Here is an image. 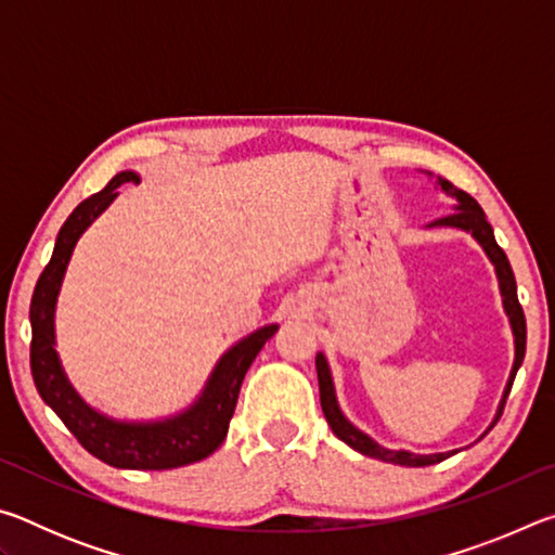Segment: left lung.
<instances>
[{
	"label": "left lung",
	"mask_w": 555,
	"mask_h": 555,
	"mask_svg": "<svg viewBox=\"0 0 555 555\" xmlns=\"http://www.w3.org/2000/svg\"><path fill=\"white\" fill-rule=\"evenodd\" d=\"M438 185L443 188L446 193L453 195V198L457 201V205H455V212L453 215H446V218L430 222V228H460V230H465V232L473 234V237L482 244V249L487 251V257H490V261L494 264L496 279H500L504 311H506V315H509V323H512L516 357H514V367H512V374H509V382H506V389H504V397H502V403H500V411H496V418H494V424H496V421H500V416H502V411H504L506 397H509V391H512V384H514L516 372H519L521 362H524V352H526V318H524V311H521L519 296H516V281H514V271L509 267V259H506L504 249L500 247V244H496L494 232H492V224L487 222L482 208H480V205H477V201L473 198V195H467L465 191H457V188H453V183L443 181V178H438ZM315 370H318V387H321V406H323L327 426L333 428V434L340 438L343 443L354 448L357 453L384 460V463L406 465V467L436 465V463H440V460H446V457H450V455L455 453V450H450V453L416 455V453H409V450H389V448H382L379 443H374L370 436H364L362 430H357L350 424V421L343 416V411H340V406H337V399H335V387H333L331 367H327L323 352H318V357H315Z\"/></svg>",
	"instance_id": "8db88e82"
}]
</instances>
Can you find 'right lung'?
<instances>
[{
	"instance_id": "obj_1",
	"label": "right lung",
	"mask_w": 555,
	"mask_h": 555,
	"mask_svg": "<svg viewBox=\"0 0 555 555\" xmlns=\"http://www.w3.org/2000/svg\"><path fill=\"white\" fill-rule=\"evenodd\" d=\"M121 183H139V176L134 171L117 173L100 193L90 195L70 212V218L63 222L59 237H55L53 257L36 281L29 308L31 374L41 399L59 413L70 434L78 438V443L102 463L125 469H171L198 463L222 446L234 406H237L244 374L269 337H274L279 325L259 327L257 333L230 347L220 357L218 367L212 370L198 401L178 416L149 421V424H127V421L107 418L90 409L75 393L61 367L59 352L53 347V315L75 242L90 228L92 220L117 198V188Z\"/></svg>"
}]
</instances>
